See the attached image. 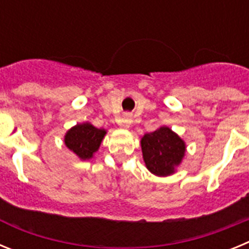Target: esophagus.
I'll return each mask as SVG.
<instances>
[{
    "instance_id": "34e87169",
    "label": "esophagus",
    "mask_w": 249,
    "mask_h": 249,
    "mask_svg": "<svg viewBox=\"0 0 249 249\" xmlns=\"http://www.w3.org/2000/svg\"><path fill=\"white\" fill-rule=\"evenodd\" d=\"M132 123V116L131 114H124L122 117V120H121V127L124 129H128L129 126H131Z\"/></svg>"
}]
</instances>
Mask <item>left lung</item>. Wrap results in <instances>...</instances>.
I'll list each match as a JSON object with an SVG mask.
<instances>
[{"instance_id":"left-lung-1","label":"left lung","mask_w":249,"mask_h":249,"mask_svg":"<svg viewBox=\"0 0 249 249\" xmlns=\"http://www.w3.org/2000/svg\"><path fill=\"white\" fill-rule=\"evenodd\" d=\"M141 148L147 169L158 177L173 175L186 155V142L167 126L146 133Z\"/></svg>"}]
</instances>
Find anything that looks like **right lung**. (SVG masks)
<instances>
[{"label":"right lung","instance_id":"1","mask_svg":"<svg viewBox=\"0 0 249 249\" xmlns=\"http://www.w3.org/2000/svg\"><path fill=\"white\" fill-rule=\"evenodd\" d=\"M107 131L94 127L92 123H77L65 135V144L81 160H91L100 148Z\"/></svg>","mask_w":249,"mask_h":249}]
</instances>
